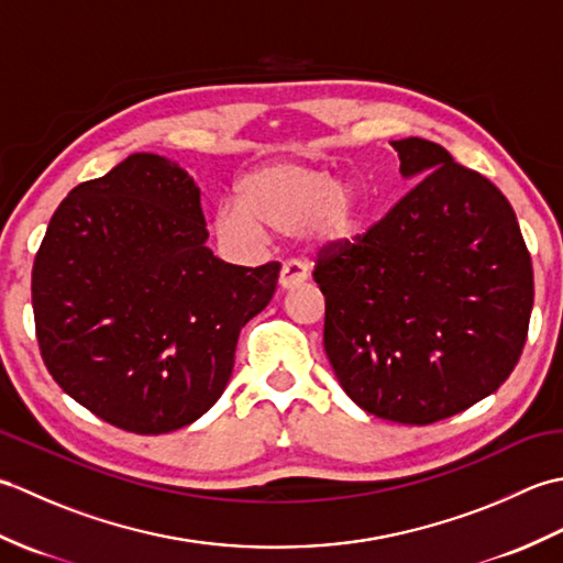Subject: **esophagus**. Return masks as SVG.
<instances>
[{
    "label": "esophagus",
    "mask_w": 563,
    "mask_h": 563,
    "mask_svg": "<svg viewBox=\"0 0 563 563\" xmlns=\"http://www.w3.org/2000/svg\"><path fill=\"white\" fill-rule=\"evenodd\" d=\"M309 278V268L302 261H285L280 268V288L283 290H295Z\"/></svg>",
    "instance_id": "esophagus-1"
}]
</instances>
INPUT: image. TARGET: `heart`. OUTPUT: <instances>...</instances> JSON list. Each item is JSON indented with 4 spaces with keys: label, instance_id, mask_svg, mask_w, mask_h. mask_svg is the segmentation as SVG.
Instances as JSON below:
<instances>
[{
    "label": "heart",
    "instance_id": "1",
    "mask_svg": "<svg viewBox=\"0 0 563 563\" xmlns=\"http://www.w3.org/2000/svg\"><path fill=\"white\" fill-rule=\"evenodd\" d=\"M236 202L214 214V232L232 244L256 239L261 227L302 232L319 249L355 242L363 232V196L353 178L333 176L305 162H268L249 172L236 188Z\"/></svg>",
    "mask_w": 563,
    "mask_h": 563
}]
</instances>
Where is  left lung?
Here are the masks:
<instances>
[{
    "mask_svg": "<svg viewBox=\"0 0 563 563\" xmlns=\"http://www.w3.org/2000/svg\"><path fill=\"white\" fill-rule=\"evenodd\" d=\"M391 147L416 186L355 242L321 249L314 280L343 391L385 421L428 426L494 394L518 365L532 261L488 178L435 142Z\"/></svg>",
    "mask_w": 563,
    "mask_h": 563,
    "instance_id": "left-lung-1",
    "label": "left lung"
}]
</instances>
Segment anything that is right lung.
<instances>
[{"instance_id":"right-lung-1","label":"right lung","mask_w":563,"mask_h":563,"mask_svg":"<svg viewBox=\"0 0 563 563\" xmlns=\"http://www.w3.org/2000/svg\"><path fill=\"white\" fill-rule=\"evenodd\" d=\"M206 242L200 188L159 154H130L59 202L33 261L35 336L47 373L101 421L159 435L220 399L280 263L232 266Z\"/></svg>"}]
</instances>
